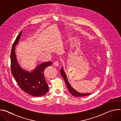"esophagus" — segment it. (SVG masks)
<instances>
[{"instance_id": "obj_1", "label": "esophagus", "mask_w": 121, "mask_h": 121, "mask_svg": "<svg viewBox=\"0 0 121 121\" xmlns=\"http://www.w3.org/2000/svg\"><path fill=\"white\" fill-rule=\"evenodd\" d=\"M59 64V62L57 61H55L54 62V65L55 66H58Z\"/></svg>"}]
</instances>
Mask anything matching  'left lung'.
Returning <instances> with one entry per match:
<instances>
[{
	"label": "left lung",
	"instance_id": "obj_1",
	"mask_svg": "<svg viewBox=\"0 0 121 121\" xmlns=\"http://www.w3.org/2000/svg\"><path fill=\"white\" fill-rule=\"evenodd\" d=\"M60 73L61 74L62 76V77L63 78L66 85V87L67 88L68 90L70 92V93L73 96L75 97H83V96H88L89 95L91 94V93H79L78 91H77L74 89H73L72 87L70 85V84L69 83L66 76L63 70V68H61V70H60Z\"/></svg>",
	"mask_w": 121,
	"mask_h": 121
}]
</instances>
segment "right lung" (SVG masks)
<instances>
[{"label": "right lung", "mask_w": 121, "mask_h": 121, "mask_svg": "<svg viewBox=\"0 0 121 121\" xmlns=\"http://www.w3.org/2000/svg\"><path fill=\"white\" fill-rule=\"evenodd\" d=\"M22 31L16 37L13 43L10 54L11 71L20 88L28 94L35 97L45 95L49 90V87L44 76L45 69L52 64L47 62L37 66L33 72L23 70L19 65L15 53V46L18 43Z\"/></svg>", "instance_id": "right-lung-1"}]
</instances>
